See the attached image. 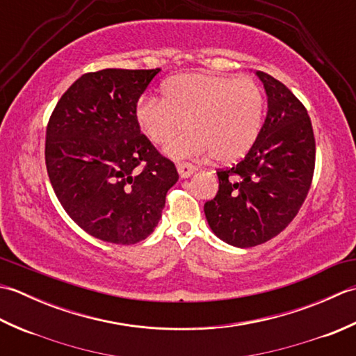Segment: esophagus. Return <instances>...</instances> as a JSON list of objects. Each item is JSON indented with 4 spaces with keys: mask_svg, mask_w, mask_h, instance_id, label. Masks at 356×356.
Here are the masks:
<instances>
[{
    "mask_svg": "<svg viewBox=\"0 0 356 356\" xmlns=\"http://www.w3.org/2000/svg\"><path fill=\"white\" fill-rule=\"evenodd\" d=\"M177 171H179V176L182 179H188L191 176V174H194L195 168L191 165V163H186V162H179L177 163Z\"/></svg>",
    "mask_w": 356,
    "mask_h": 356,
    "instance_id": "esophagus-1",
    "label": "esophagus"
}]
</instances>
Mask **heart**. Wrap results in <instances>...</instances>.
Returning a JSON list of instances; mask_svg holds the SVG:
<instances>
[{
    "label": "heart",
    "instance_id": "b5f03b06",
    "mask_svg": "<svg viewBox=\"0 0 356 356\" xmlns=\"http://www.w3.org/2000/svg\"><path fill=\"white\" fill-rule=\"evenodd\" d=\"M264 93L251 78L214 73H184L163 84V97L143 96L136 119L147 138L163 145L172 159L213 154L220 163L236 162L252 148L261 131Z\"/></svg>",
    "mask_w": 356,
    "mask_h": 356
}]
</instances>
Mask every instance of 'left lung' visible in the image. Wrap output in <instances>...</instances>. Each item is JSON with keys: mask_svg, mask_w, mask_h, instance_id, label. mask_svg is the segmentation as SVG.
<instances>
[{"mask_svg": "<svg viewBox=\"0 0 356 356\" xmlns=\"http://www.w3.org/2000/svg\"><path fill=\"white\" fill-rule=\"evenodd\" d=\"M255 74L268 96L261 131L243 161L217 171L218 191L203 207L216 236L237 248L261 245L293 220L315 168V138L305 105L270 74Z\"/></svg>", "mask_w": 356, "mask_h": 356, "instance_id": "8db88e82", "label": "left lung"}]
</instances>
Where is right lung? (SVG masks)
<instances>
[{
    "mask_svg": "<svg viewBox=\"0 0 356 356\" xmlns=\"http://www.w3.org/2000/svg\"><path fill=\"white\" fill-rule=\"evenodd\" d=\"M161 69L86 73L58 101L45 131L50 184L90 236L134 245L154 231L176 166L140 133L136 105Z\"/></svg>",
    "mask_w": 356,
    "mask_h": 356,
    "instance_id": "right-lung-1",
    "label": "right lung"
}]
</instances>
